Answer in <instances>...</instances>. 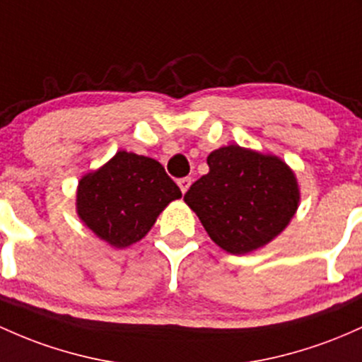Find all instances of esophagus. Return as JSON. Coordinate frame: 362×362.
<instances>
[{
	"label": "esophagus",
	"mask_w": 362,
	"mask_h": 362,
	"mask_svg": "<svg viewBox=\"0 0 362 362\" xmlns=\"http://www.w3.org/2000/svg\"><path fill=\"white\" fill-rule=\"evenodd\" d=\"M190 184H192V178H190V177H184V178H180V180H178V187H180L182 194L187 192Z\"/></svg>",
	"instance_id": "esophagus-1"
}]
</instances>
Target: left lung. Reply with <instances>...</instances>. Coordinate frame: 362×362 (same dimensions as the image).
<instances>
[{
  "label": "left lung",
  "mask_w": 362,
  "mask_h": 362,
  "mask_svg": "<svg viewBox=\"0 0 362 362\" xmlns=\"http://www.w3.org/2000/svg\"><path fill=\"white\" fill-rule=\"evenodd\" d=\"M208 166L184 201L223 251L237 256L256 251L291 223L300 192L280 158L230 144L213 151Z\"/></svg>",
  "instance_id": "8db88e82"
}]
</instances>
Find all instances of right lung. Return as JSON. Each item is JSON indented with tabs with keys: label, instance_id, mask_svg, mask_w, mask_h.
<instances>
[{
	"label": "right lung",
	"instance_id": "add662e5",
	"mask_svg": "<svg viewBox=\"0 0 362 362\" xmlns=\"http://www.w3.org/2000/svg\"><path fill=\"white\" fill-rule=\"evenodd\" d=\"M178 185L161 163L118 151L77 187V214L101 240L113 247L136 244L170 202L180 199Z\"/></svg>",
	"mask_w": 362,
	"mask_h": 362
}]
</instances>
